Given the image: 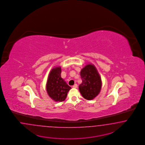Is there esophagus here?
<instances>
[{
  "instance_id": "esophagus-1",
  "label": "esophagus",
  "mask_w": 145,
  "mask_h": 145,
  "mask_svg": "<svg viewBox=\"0 0 145 145\" xmlns=\"http://www.w3.org/2000/svg\"><path fill=\"white\" fill-rule=\"evenodd\" d=\"M77 87H78L77 84H75L74 85H73V88H77Z\"/></svg>"
}]
</instances>
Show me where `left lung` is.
I'll list each match as a JSON object with an SVG mask.
<instances>
[{
	"mask_svg": "<svg viewBox=\"0 0 145 145\" xmlns=\"http://www.w3.org/2000/svg\"><path fill=\"white\" fill-rule=\"evenodd\" d=\"M82 84L79 85V91L84 98L92 100L99 93L101 88L100 75L93 64H89L80 72Z\"/></svg>",
	"mask_w": 145,
	"mask_h": 145,
	"instance_id": "obj_1",
	"label": "left lung"
}]
</instances>
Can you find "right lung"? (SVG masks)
<instances>
[{"label":"right lung","mask_w":145,"mask_h":145,"mask_svg":"<svg viewBox=\"0 0 145 145\" xmlns=\"http://www.w3.org/2000/svg\"><path fill=\"white\" fill-rule=\"evenodd\" d=\"M61 67L53 68L49 73L46 84L47 93L55 101H63L66 99L71 88L61 78Z\"/></svg>","instance_id":"1"}]
</instances>
